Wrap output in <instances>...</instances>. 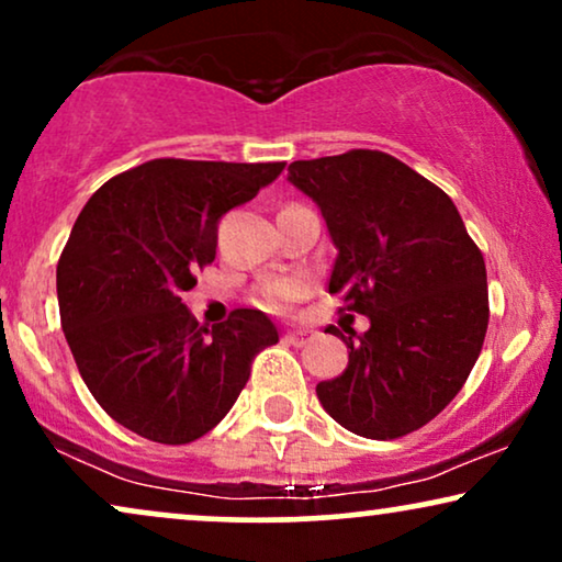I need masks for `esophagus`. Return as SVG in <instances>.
I'll list each match as a JSON object with an SVG mask.
<instances>
[{
	"label": "esophagus",
	"mask_w": 562,
	"mask_h": 562,
	"mask_svg": "<svg viewBox=\"0 0 562 562\" xmlns=\"http://www.w3.org/2000/svg\"><path fill=\"white\" fill-rule=\"evenodd\" d=\"M311 339H314V331H308V329H295V331H288L285 334V342L293 345V347L308 345Z\"/></svg>",
	"instance_id": "1"
}]
</instances>
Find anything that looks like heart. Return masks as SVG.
<instances>
[{"mask_svg":"<svg viewBox=\"0 0 562 562\" xmlns=\"http://www.w3.org/2000/svg\"><path fill=\"white\" fill-rule=\"evenodd\" d=\"M301 290L303 285L297 280L269 282V285L261 290V305L269 311H280L288 301H293V297L301 295Z\"/></svg>","mask_w":562,"mask_h":562,"instance_id":"obj_1","label":"heart"}]
</instances>
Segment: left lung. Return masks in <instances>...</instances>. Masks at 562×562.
<instances>
[{"label": "left lung", "instance_id": "obj_1", "mask_svg": "<svg viewBox=\"0 0 562 562\" xmlns=\"http://www.w3.org/2000/svg\"><path fill=\"white\" fill-rule=\"evenodd\" d=\"M288 181L314 199L337 248L329 293L368 316L337 326L350 363L322 381V407L355 436L389 440L423 428L477 363L487 331V272L457 204L379 150L295 160Z\"/></svg>", "mask_w": 562, "mask_h": 562}]
</instances>
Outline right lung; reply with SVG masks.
<instances>
[{"label": "right lung", "mask_w": 562, "mask_h": 562, "mask_svg": "<svg viewBox=\"0 0 562 562\" xmlns=\"http://www.w3.org/2000/svg\"><path fill=\"white\" fill-rule=\"evenodd\" d=\"M282 168L158 158L105 181L77 217L56 267L64 337L95 402L137 436L179 446L210 432L254 355L280 339L254 308L202 326L181 295L215 259L220 217Z\"/></svg>", "instance_id": "1"}]
</instances>
